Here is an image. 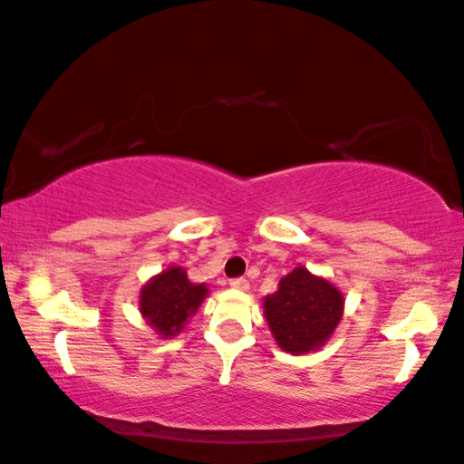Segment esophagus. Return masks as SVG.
<instances>
[{"mask_svg": "<svg viewBox=\"0 0 464 464\" xmlns=\"http://www.w3.org/2000/svg\"><path fill=\"white\" fill-rule=\"evenodd\" d=\"M229 285L233 289H239V292H247V289H250V281L244 279V276H239V279H231Z\"/></svg>", "mask_w": 464, "mask_h": 464, "instance_id": "obj_1", "label": "esophagus"}]
</instances>
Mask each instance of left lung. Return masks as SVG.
I'll list each match as a JSON object with an SVG mask.
<instances>
[{"label": "left lung", "mask_w": 464, "mask_h": 464, "mask_svg": "<svg viewBox=\"0 0 464 464\" xmlns=\"http://www.w3.org/2000/svg\"><path fill=\"white\" fill-rule=\"evenodd\" d=\"M265 319L276 345L289 354H308L334 337L343 316V294L321 275L295 266L265 298Z\"/></svg>", "instance_id": "8db88e82"}]
</instances>
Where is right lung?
<instances>
[{
	"label": "right lung",
	"instance_id": "obj_1",
	"mask_svg": "<svg viewBox=\"0 0 464 464\" xmlns=\"http://www.w3.org/2000/svg\"><path fill=\"white\" fill-rule=\"evenodd\" d=\"M206 295V283H191L183 266H169L141 287L140 313L156 335L170 340L185 329Z\"/></svg>",
	"mask_w": 464,
	"mask_h": 464
}]
</instances>
